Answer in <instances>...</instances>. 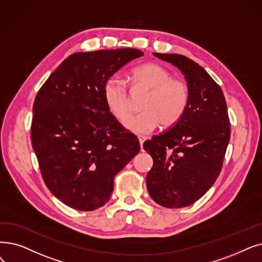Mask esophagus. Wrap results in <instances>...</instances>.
Instances as JSON below:
<instances>
[{"label": "esophagus", "mask_w": 262, "mask_h": 262, "mask_svg": "<svg viewBox=\"0 0 262 262\" xmlns=\"http://www.w3.org/2000/svg\"><path fill=\"white\" fill-rule=\"evenodd\" d=\"M138 139H139V143H140V146L142 147V145H143V142L146 140V137H145V136L139 135V136H138Z\"/></svg>", "instance_id": "esophagus-1"}]
</instances>
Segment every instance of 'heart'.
Masks as SVG:
<instances>
[{
  "label": "heart",
  "instance_id": "obj_1",
  "mask_svg": "<svg viewBox=\"0 0 262 262\" xmlns=\"http://www.w3.org/2000/svg\"><path fill=\"white\" fill-rule=\"evenodd\" d=\"M129 81L136 90L147 91L140 108L141 112L129 117L125 126L136 134H147L161 124L162 127H171L186 111L189 91L187 84L172 78L167 70L154 63L135 67L129 74ZM104 96L110 112L123 122L133 109V100L128 86L118 77L108 79L104 86Z\"/></svg>",
  "mask_w": 262,
  "mask_h": 262
}]
</instances>
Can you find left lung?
I'll return each mask as SVG.
<instances>
[{
	"instance_id": "obj_1",
	"label": "left lung",
	"mask_w": 262,
	"mask_h": 262,
	"mask_svg": "<svg viewBox=\"0 0 262 262\" xmlns=\"http://www.w3.org/2000/svg\"><path fill=\"white\" fill-rule=\"evenodd\" d=\"M177 66L189 91L186 111L166 132L143 143L153 158L146 174L152 199L165 208H184L199 200L221 173L230 123L221 86L185 55L153 53Z\"/></svg>"
}]
</instances>
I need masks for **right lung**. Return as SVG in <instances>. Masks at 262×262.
<instances>
[{
    "label": "right lung",
    "mask_w": 262,
    "mask_h": 262,
    "mask_svg": "<svg viewBox=\"0 0 262 262\" xmlns=\"http://www.w3.org/2000/svg\"><path fill=\"white\" fill-rule=\"evenodd\" d=\"M142 55L133 48L74 53L34 100L31 138L41 177L72 209L103 207L117 173L140 151L137 137L109 111L104 86L121 67Z\"/></svg>",
    "instance_id": "1"
}]
</instances>
